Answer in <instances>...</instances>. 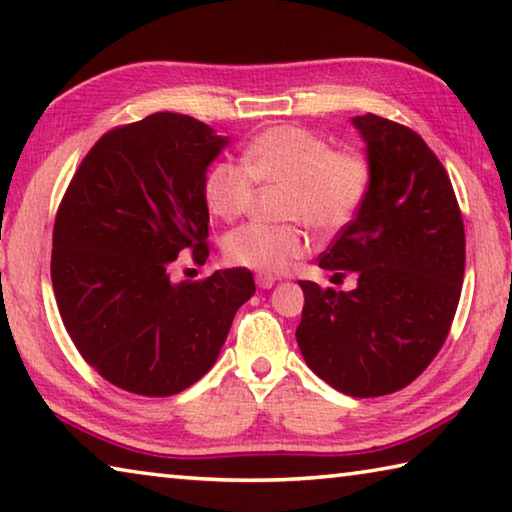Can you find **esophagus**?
Instances as JSON below:
<instances>
[{"label":"esophagus","mask_w":512,"mask_h":512,"mask_svg":"<svg viewBox=\"0 0 512 512\" xmlns=\"http://www.w3.org/2000/svg\"><path fill=\"white\" fill-rule=\"evenodd\" d=\"M255 282H257V287H259V289H271L277 280H275L273 275L259 273V275H255Z\"/></svg>","instance_id":"obj_1"}]
</instances>
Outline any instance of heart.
Returning a JSON list of instances; mask_svg holds the SVG:
<instances>
[{"label":"heart","mask_w":512,"mask_h":512,"mask_svg":"<svg viewBox=\"0 0 512 512\" xmlns=\"http://www.w3.org/2000/svg\"><path fill=\"white\" fill-rule=\"evenodd\" d=\"M244 169L216 162L207 171L203 198L214 219L235 221L253 198L255 185L284 187L280 212L296 223H246L223 241L232 264L262 273H284L309 253V223L318 232L343 228L366 196L370 169L363 155L332 151L325 137L300 126H275L246 146Z\"/></svg>","instance_id":"heart-1"}]
</instances>
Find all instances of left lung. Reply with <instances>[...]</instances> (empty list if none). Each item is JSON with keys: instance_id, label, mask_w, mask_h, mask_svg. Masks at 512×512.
<instances>
[{"instance_id": "8db88e82", "label": "left lung", "mask_w": 512, "mask_h": 512, "mask_svg": "<svg viewBox=\"0 0 512 512\" xmlns=\"http://www.w3.org/2000/svg\"><path fill=\"white\" fill-rule=\"evenodd\" d=\"M370 180L357 216L320 255V268L357 275L352 291L300 282L298 348L345 395L409 386L443 348L465 273V230L443 164L411 128L352 117Z\"/></svg>"}]
</instances>
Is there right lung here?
<instances>
[{
  "label": "right lung",
  "mask_w": 512,
  "mask_h": 512,
  "mask_svg": "<svg viewBox=\"0 0 512 512\" xmlns=\"http://www.w3.org/2000/svg\"><path fill=\"white\" fill-rule=\"evenodd\" d=\"M230 144L203 121L155 112L85 155L54 223L51 282L69 339L128 393L167 397L210 370L232 318L253 298L246 268L173 282L169 268L210 248L203 185Z\"/></svg>",
  "instance_id": "right-lung-1"
}]
</instances>
